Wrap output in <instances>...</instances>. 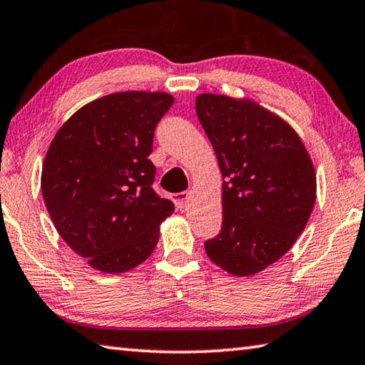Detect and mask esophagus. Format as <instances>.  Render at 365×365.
<instances>
[{"label": "esophagus", "instance_id": "esophagus-1", "mask_svg": "<svg viewBox=\"0 0 365 365\" xmlns=\"http://www.w3.org/2000/svg\"><path fill=\"white\" fill-rule=\"evenodd\" d=\"M189 197H190V192H179V194L173 195V200H175V205H176L179 210H182L184 207L187 205Z\"/></svg>", "mask_w": 365, "mask_h": 365}]
</instances>
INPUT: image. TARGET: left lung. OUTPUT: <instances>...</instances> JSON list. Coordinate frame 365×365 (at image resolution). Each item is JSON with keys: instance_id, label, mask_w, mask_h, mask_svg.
Wrapping results in <instances>:
<instances>
[{"instance_id": "8db88e82", "label": "left lung", "mask_w": 365, "mask_h": 365, "mask_svg": "<svg viewBox=\"0 0 365 365\" xmlns=\"http://www.w3.org/2000/svg\"><path fill=\"white\" fill-rule=\"evenodd\" d=\"M195 112L222 173V225L208 258L234 276H253L295 244L316 202V173L302 139L252 101L200 94Z\"/></svg>"}]
</instances>
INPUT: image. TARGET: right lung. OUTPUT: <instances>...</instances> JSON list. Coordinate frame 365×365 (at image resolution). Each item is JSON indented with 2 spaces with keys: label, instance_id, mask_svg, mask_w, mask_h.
<instances>
[{
  "label": "right lung",
  "instance_id": "obj_1",
  "mask_svg": "<svg viewBox=\"0 0 365 365\" xmlns=\"http://www.w3.org/2000/svg\"><path fill=\"white\" fill-rule=\"evenodd\" d=\"M166 93H117L73 113L53 139L41 192L66 244L94 269L118 274L150 257L175 212L152 189L153 133L173 106Z\"/></svg>",
  "mask_w": 365,
  "mask_h": 365
}]
</instances>
